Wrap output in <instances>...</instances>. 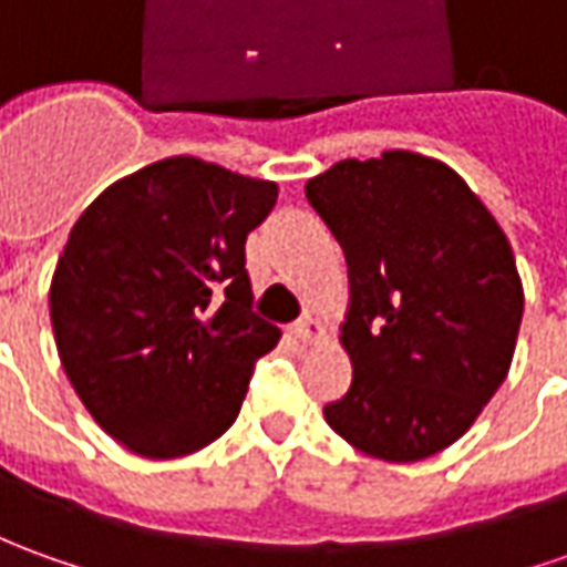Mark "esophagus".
<instances>
[{
  "label": "esophagus",
  "mask_w": 567,
  "mask_h": 567,
  "mask_svg": "<svg viewBox=\"0 0 567 567\" xmlns=\"http://www.w3.org/2000/svg\"><path fill=\"white\" fill-rule=\"evenodd\" d=\"M291 334L298 338L300 344H316V341L326 338V326L319 319H313V316H307V319H300L298 326L291 329Z\"/></svg>",
  "instance_id": "1"
}]
</instances>
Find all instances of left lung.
Listing matches in <instances>:
<instances>
[{
    "label": "left lung",
    "instance_id": "8db88e82",
    "mask_svg": "<svg viewBox=\"0 0 567 567\" xmlns=\"http://www.w3.org/2000/svg\"><path fill=\"white\" fill-rule=\"evenodd\" d=\"M348 260L350 391L322 413L348 444L419 462L472 429L506 381L525 291L499 223L415 152L338 161L307 183Z\"/></svg>",
    "mask_w": 567,
    "mask_h": 567
}]
</instances>
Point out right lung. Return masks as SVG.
<instances>
[{"label":"right lung","instance_id":"obj_1","mask_svg":"<svg viewBox=\"0 0 567 567\" xmlns=\"http://www.w3.org/2000/svg\"><path fill=\"white\" fill-rule=\"evenodd\" d=\"M279 186L167 157L73 223L49 307L58 357L102 429L145 460L217 441L279 329L251 310L245 241Z\"/></svg>","mask_w":567,"mask_h":567}]
</instances>
